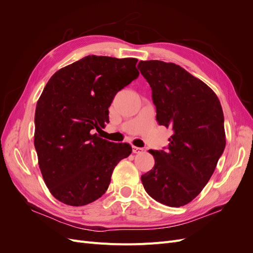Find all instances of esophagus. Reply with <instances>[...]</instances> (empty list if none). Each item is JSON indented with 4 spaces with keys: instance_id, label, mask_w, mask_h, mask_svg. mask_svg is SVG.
<instances>
[{
    "instance_id": "34e87169",
    "label": "esophagus",
    "mask_w": 253,
    "mask_h": 253,
    "mask_svg": "<svg viewBox=\"0 0 253 253\" xmlns=\"http://www.w3.org/2000/svg\"><path fill=\"white\" fill-rule=\"evenodd\" d=\"M132 151H133V153H135V154H140V153H142L144 150L142 148H138V147H132Z\"/></svg>"
}]
</instances>
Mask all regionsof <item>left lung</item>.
<instances>
[{
  "instance_id": "8db88e82",
  "label": "left lung",
  "mask_w": 253,
  "mask_h": 253,
  "mask_svg": "<svg viewBox=\"0 0 253 253\" xmlns=\"http://www.w3.org/2000/svg\"><path fill=\"white\" fill-rule=\"evenodd\" d=\"M159 126L173 134L164 150H149L153 169L141 176L147 193L170 207L185 206L209 181L226 145L224 114L214 91L179 65L140 61Z\"/></svg>"
}]
</instances>
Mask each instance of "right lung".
Segmentation results:
<instances>
[{
    "mask_svg": "<svg viewBox=\"0 0 253 253\" xmlns=\"http://www.w3.org/2000/svg\"><path fill=\"white\" fill-rule=\"evenodd\" d=\"M137 59L87 56L51 76L37 103L35 148L43 178L61 203L84 206L108 190L114 168L132 153L94 134L109 122L120 89L137 79Z\"/></svg>",
    "mask_w": 253,
    "mask_h": 253,
    "instance_id": "right-lung-1",
    "label": "right lung"
}]
</instances>
